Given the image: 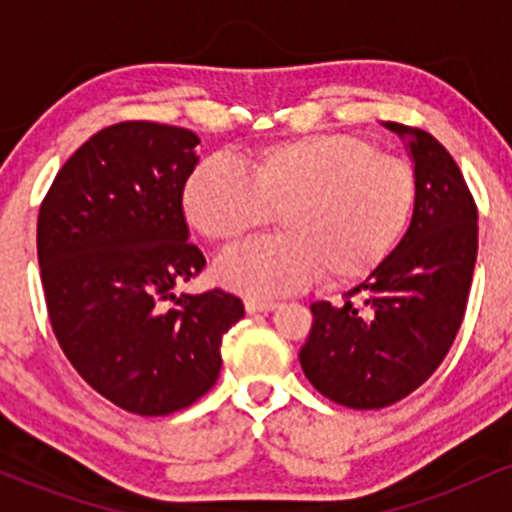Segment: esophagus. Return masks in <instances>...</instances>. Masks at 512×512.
Masks as SVG:
<instances>
[{
	"label": "esophagus",
	"instance_id": "esophagus-1",
	"mask_svg": "<svg viewBox=\"0 0 512 512\" xmlns=\"http://www.w3.org/2000/svg\"><path fill=\"white\" fill-rule=\"evenodd\" d=\"M276 308H279V303L274 301H257V298H248V301H245V310H248L250 315L269 313V310H276Z\"/></svg>",
	"mask_w": 512,
	"mask_h": 512
}]
</instances>
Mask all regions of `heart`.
Returning a JSON list of instances; mask_svg holds the SVG:
<instances>
[{"instance_id":"1","label":"heart","mask_w":512,"mask_h":512,"mask_svg":"<svg viewBox=\"0 0 512 512\" xmlns=\"http://www.w3.org/2000/svg\"><path fill=\"white\" fill-rule=\"evenodd\" d=\"M414 173L351 134H305L262 146L240 170L204 158L185 182L187 221L231 245L279 214L281 236L226 252L216 281L250 296L301 291L317 276L342 286L390 255L414 207Z\"/></svg>"}]
</instances>
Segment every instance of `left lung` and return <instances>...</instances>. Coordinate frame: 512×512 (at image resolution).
Segmentation results:
<instances>
[{
	"label": "left lung",
	"instance_id": "obj_1",
	"mask_svg": "<svg viewBox=\"0 0 512 512\" xmlns=\"http://www.w3.org/2000/svg\"><path fill=\"white\" fill-rule=\"evenodd\" d=\"M414 163L407 233L344 293L317 301L301 368L317 392L351 409H383L433 375L455 342L477 262V204L436 137L385 122Z\"/></svg>",
	"mask_w": 512,
	"mask_h": 512
}]
</instances>
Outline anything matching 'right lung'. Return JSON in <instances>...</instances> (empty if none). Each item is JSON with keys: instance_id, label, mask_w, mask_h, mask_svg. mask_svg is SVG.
<instances>
[{"instance_id": "add662e5", "label": "right lung", "mask_w": 512, "mask_h": 512, "mask_svg": "<svg viewBox=\"0 0 512 512\" xmlns=\"http://www.w3.org/2000/svg\"><path fill=\"white\" fill-rule=\"evenodd\" d=\"M197 144L190 129L158 122L105 127L64 163L38 216L45 303L64 356L139 416L202 397L219 378L223 334L245 315L231 293L173 291L207 264L182 211Z\"/></svg>"}]
</instances>
